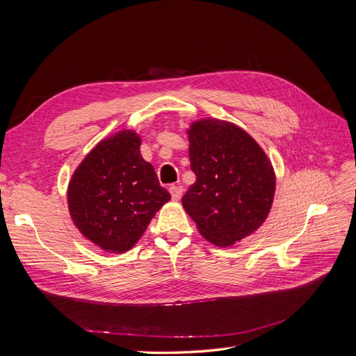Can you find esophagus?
<instances>
[{
  "label": "esophagus",
  "mask_w": 356,
  "mask_h": 356,
  "mask_svg": "<svg viewBox=\"0 0 356 356\" xmlns=\"http://www.w3.org/2000/svg\"><path fill=\"white\" fill-rule=\"evenodd\" d=\"M169 191H170V196H172V199H174V200H179L181 199V196H182V187L181 186H174V184H172L169 187Z\"/></svg>",
  "instance_id": "1"
}]
</instances>
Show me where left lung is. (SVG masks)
<instances>
[{
    "label": "left lung",
    "mask_w": 356,
    "mask_h": 356,
    "mask_svg": "<svg viewBox=\"0 0 356 356\" xmlns=\"http://www.w3.org/2000/svg\"><path fill=\"white\" fill-rule=\"evenodd\" d=\"M188 139L196 182L182 196V207L204 239L233 245L260 227L270 211L273 168L260 145L229 122L200 120Z\"/></svg>",
    "instance_id": "left-lung-1"
}]
</instances>
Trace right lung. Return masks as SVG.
I'll list each match as a JSON object with an SVG mask.
<instances>
[{
	"instance_id": "obj_1",
	"label": "right lung",
	"mask_w": 356,
	"mask_h": 356,
	"mask_svg": "<svg viewBox=\"0 0 356 356\" xmlns=\"http://www.w3.org/2000/svg\"><path fill=\"white\" fill-rule=\"evenodd\" d=\"M141 139L122 131L101 141L74 172L68 207L74 224L105 251L123 252L141 238L170 195L139 153Z\"/></svg>"
}]
</instances>
